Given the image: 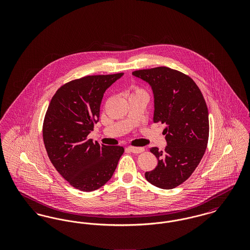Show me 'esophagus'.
I'll return each instance as SVG.
<instances>
[{
    "mask_svg": "<svg viewBox=\"0 0 250 250\" xmlns=\"http://www.w3.org/2000/svg\"><path fill=\"white\" fill-rule=\"evenodd\" d=\"M128 150L134 154H140V153H143L144 148L143 147H128Z\"/></svg>",
    "mask_w": 250,
    "mask_h": 250,
    "instance_id": "1",
    "label": "esophagus"
}]
</instances>
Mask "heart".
Wrapping results in <instances>:
<instances>
[{"label":"heart","instance_id":"b5f03b06","mask_svg":"<svg viewBox=\"0 0 250 250\" xmlns=\"http://www.w3.org/2000/svg\"><path fill=\"white\" fill-rule=\"evenodd\" d=\"M137 92H143V91H141V90H137V91H136V93H137Z\"/></svg>","mask_w":250,"mask_h":250}]
</instances>
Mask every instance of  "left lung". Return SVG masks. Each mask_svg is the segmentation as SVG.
<instances>
[{
    "label": "left lung",
    "mask_w": 250,
    "mask_h": 250,
    "mask_svg": "<svg viewBox=\"0 0 250 250\" xmlns=\"http://www.w3.org/2000/svg\"><path fill=\"white\" fill-rule=\"evenodd\" d=\"M133 76L153 90L154 123L166 125L165 151L150 149L157 158L146 180L163 189H171L190 177L205 153L209 137L208 108L201 90L190 77L165 67L137 70Z\"/></svg>",
    "instance_id": "8db88e82"
}]
</instances>
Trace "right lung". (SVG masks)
<instances>
[{
    "mask_svg": "<svg viewBox=\"0 0 250 250\" xmlns=\"http://www.w3.org/2000/svg\"><path fill=\"white\" fill-rule=\"evenodd\" d=\"M124 75L87 76L62 85L51 98L43 124V141L52 165L72 187L94 191L103 187L125 149L95 143L88 135L99 120L107 88Z\"/></svg>",
    "mask_w": 250,
    "mask_h": 250,
    "instance_id": "1",
    "label": "right lung"
}]
</instances>
